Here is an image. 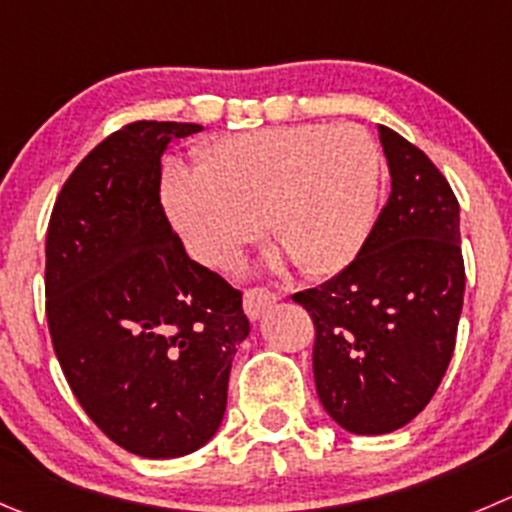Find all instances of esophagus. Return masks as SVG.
<instances>
[{"label":"esophagus","instance_id":"obj_1","mask_svg":"<svg viewBox=\"0 0 512 512\" xmlns=\"http://www.w3.org/2000/svg\"><path fill=\"white\" fill-rule=\"evenodd\" d=\"M242 302H245L247 317H250V320H260V317L265 315L267 307L275 305L277 297L272 295V292L260 290V287H252V290H245V297H242Z\"/></svg>","mask_w":512,"mask_h":512}]
</instances>
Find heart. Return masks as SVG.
<instances>
[{"instance_id": "b5f03b06", "label": "heart", "mask_w": 512, "mask_h": 512, "mask_svg": "<svg viewBox=\"0 0 512 512\" xmlns=\"http://www.w3.org/2000/svg\"><path fill=\"white\" fill-rule=\"evenodd\" d=\"M380 180V147L362 127L290 124L200 147L195 172H165L162 202L207 265L235 262L262 220L302 272L335 275L375 227Z\"/></svg>"}]
</instances>
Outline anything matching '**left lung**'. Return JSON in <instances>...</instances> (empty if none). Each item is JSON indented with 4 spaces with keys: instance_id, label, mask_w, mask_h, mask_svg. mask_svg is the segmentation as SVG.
Segmentation results:
<instances>
[{
    "instance_id": "left-lung-1",
    "label": "left lung",
    "mask_w": 512,
    "mask_h": 512,
    "mask_svg": "<svg viewBox=\"0 0 512 512\" xmlns=\"http://www.w3.org/2000/svg\"><path fill=\"white\" fill-rule=\"evenodd\" d=\"M377 132L393 180L388 205L340 275L292 295L315 325L322 408L355 435L393 433L430 403L453 357L465 292L460 205L448 180L398 132Z\"/></svg>"
}]
</instances>
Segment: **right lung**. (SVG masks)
Here are the masks:
<instances>
[{"label":"right lung","instance_id":"obj_1","mask_svg":"<svg viewBox=\"0 0 512 512\" xmlns=\"http://www.w3.org/2000/svg\"><path fill=\"white\" fill-rule=\"evenodd\" d=\"M200 124L132 122L69 175L47 227L44 295L74 398L119 448L182 458L220 428L242 292L190 260L160 200L162 152Z\"/></svg>","mask_w":512,"mask_h":512}]
</instances>
